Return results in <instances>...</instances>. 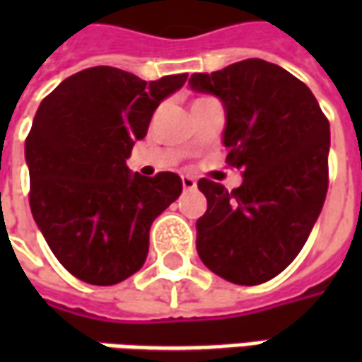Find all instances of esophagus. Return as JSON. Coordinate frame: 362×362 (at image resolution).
I'll return each instance as SVG.
<instances>
[{
	"mask_svg": "<svg viewBox=\"0 0 362 362\" xmlns=\"http://www.w3.org/2000/svg\"><path fill=\"white\" fill-rule=\"evenodd\" d=\"M182 186H184V189H196L197 182L192 176H182Z\"/></svg>",
	"mask_w": 362,
	"mask_h": 362,
	"instance_id": "34e87169",
	"label": "esophagus"
}]
</instances>
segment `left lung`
Here are the masks:
<instances>
[{"mask_svg": "<svg viewBox=\"0 0 362 362\" xmlns=\"http://www.w3.org/2000/svg\"><path fill=\"white\" fill-rule=\"evenodd\" d=\"M188 83L223 103L227 160L243 170L233 192L197 182L207 197L196 223L197 254L230 283H266L303 250L324 207L329 122L303 81L266 59L194 74Z\"/></svg>", "mask_w": 362, "mask_h": 362, "instance_id": "8db88e82", "label": "left lung"}]
</instances>
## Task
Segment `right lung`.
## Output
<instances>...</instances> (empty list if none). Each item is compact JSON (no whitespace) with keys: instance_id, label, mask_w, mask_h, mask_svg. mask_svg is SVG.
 <instances>
[{"instance_id":"obj_1","label":"right lung","mask_w":362,"mask_h":362,"mask_svg":"<svg viewBox=\"0 0 362 362\" xmlns=\"http://www.w3.org/2000/svg\"><path fill=\"white\" fill-rule=\"evenodd\" d=\"M188 74L143 81L98 66L67 77L44 98L25 143L30 211L67 272L116 285L139 272L151 223L182 194L174 173H132L126 158L153 112Z\"/></svg>"}]
</instances>
